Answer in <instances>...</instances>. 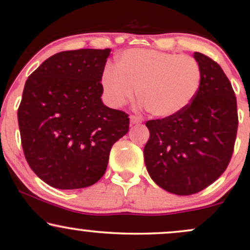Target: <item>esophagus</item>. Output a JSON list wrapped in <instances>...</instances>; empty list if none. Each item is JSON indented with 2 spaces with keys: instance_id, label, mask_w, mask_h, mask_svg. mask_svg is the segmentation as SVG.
I'll use <instances>...</instances> for the list:
<instances>
[{
  "instance_id": "34e87169",
  "label": "esophagus",
  "mask_w": 250,
  "mask_h": 250,
  "mask_svg": "<svg viewBox=\"0 0 250 250\" xmlns=\"http://www.w3.org/2000/svg\"><path fill=\"white\" fill-rule=\"evenodd\" d=\"M142 121L143 119L140 117H137V115H131V117H130V124L131 125H139L142 124Z\"/></svg>"
}]
</instances>
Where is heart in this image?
<instances>
[{"label":"heart","mask_w":250,"mask_h":250,"mask_svg":"<svg viewBox=\"0 0 250 250\" xmlns=\"http://www.w3.org/2000/svg\"><path fill=\"white\" fill-rule=\"evenodd\" d=\"M202 79V68L192 56L137 48L121 53L117 66H106L101 82L113 106L125 105L138 88L150 114L168 118L191 104Z\"/></svg>","instance_id":"obj_1"}]
</instances>
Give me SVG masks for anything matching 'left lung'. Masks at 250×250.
<instances>
[{
	"label": "left lung",
	"instance_id": "left-lung-1",
	"mask_svg": "<svg viewBox=\"0 0 250 250\" xmlns=\"http://www.w3.org/2000/svg\"><path fill=\"white\" fill-rule=\"evenodd\" d=\"M202 85L180 113L146 122L149 139L144 148L154 182L179 196L202 191L229 165L238 130L237 98L230 80L215 61L195 52Z\"/></svg>",
	"mask_w": 250,
	"mask_h": 250
}]
</instances>
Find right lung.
I'll use <instances>...</instances> for the list:
<instances>
[{
  "instance_id": "add662e5",
  "label": "right lung",
  "mask_w": 250,
  "mask_h": 250,
  "mask_svg": "<svg viewBox=\"0 0 250 250\" xmlns=\"http://www.w3.org/2000/svg\"><path fill=\"white\" fill-rule=\"evenodd\" d=\"M110 48L52 55L28 77L18 108L24 157L38 178L58 189L96 184L112 146L129 131L124 111L102 102Z\"/></svg>"
}]
</instances>
